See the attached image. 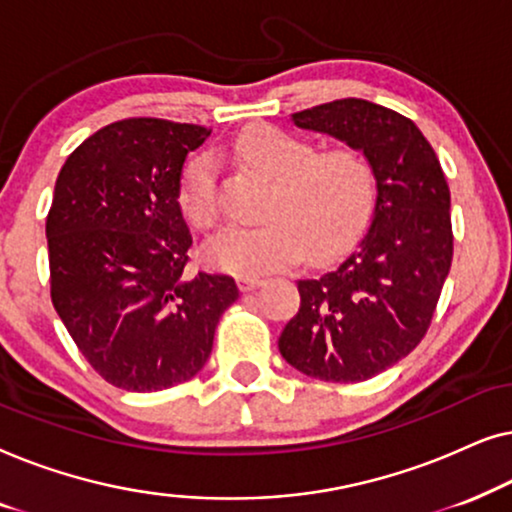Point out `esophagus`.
I'll use <instances>...</instances> for the list:
<instances>
[{"label": "esophagus", "mask_w": 512, "mask_h": 512, "mask_svg": "<svg viewBox=\"0 0 512 512\" xmlns=\"http://www.w3.org/2000/svg\"><path fill=\"white\" fill-rule=\"evenodd\" d=\"M261 284H263L261 277H249V275L237 277V286H240V291H254L256 286H261Z\"/></svg>", "instance_id": "esophagus-1"}]
</instances>
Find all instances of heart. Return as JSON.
Instances as JSON below:
<instances>
[{
    "label": "heart",
    "mask_w": 512,
    "mask_h": 512,
    "mask_svg": "<svg viewBox=\"0 0 512 512\" xmlns=\"http://www.w3.org/2000/svg\"><path fill=\"white\" fill-rule=\"evenodd\" d=\"M233 153L247 170L272 181L258 228H223L209 237L202 256L233 275L263 272L338 256L366 226L375 202L373 160L359 146L317 151L310 139L263 123L235 139ZM179 207L191 226L207 230L219 219V184L212 156L186 163L179 179Z\"/></svg>",
    "instance_id": "heart-1"
}]
</instances>
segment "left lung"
<instances>
[{"mask_svg": "<svg viewBox=\"0 0 512 512\" xmlns=\"http://www.w3.org/2000/svg\"><path fill=\"white\" fill-rule=\"evenodd\" d=\"M293 121L366 151L377 200L359 247L333 270L298 279L300 310L279 335V352L317 380L363 382L429 331L452 265L450 186L433 146L394 109L347 97Z\"/></svg>", "mask_w": 512, "mask_h": 512, "instance_id": "1", "label": "left lung"}]
</instances>
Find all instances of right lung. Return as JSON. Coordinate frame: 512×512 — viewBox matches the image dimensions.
Segmentation results:
<instances>
[{"label": "right lung", "instance_id": "obj_1", "mask_svg": "<svg viewBox=\"0 0 512 512\" xmlns=\"http://www.w3.org/2000/svg\"><path fill=\"white\" fill-rule=\"evenodd\" d=\"M207 128L125 118L76 146L46 216L51 300L90 368L125 391L177 387L200 373L228 275L188 272L191 230L177 193Z\"/></svg>", "mask_w": 512, "mask_h": 512}]
</instances>
